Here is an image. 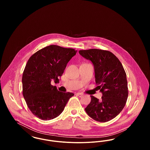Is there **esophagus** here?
<instances>
[{"mask_svg":"<svg viewBox=\"0 0 150 150\" xmlns=\"http://www.w3.org/2000/svg\"><path fill=\"white\" fill-rule=\"evenodd\" d=\"M76 95L77 96H79V97H81L83 96V94H82V93H76Z\"/></svg>","mask_w":150,"mask_h":150,"instance_id":"34e87169","label":"esophagus"}]
</instances>
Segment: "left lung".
Here are the masks:
<instances>
[{
  "label": "left lung",
  "mask_w": 150,
  "mask_h": 150,
  "mask_svg": "<svg viewBox=\"0 0 150 150\" xmlns=\"http://www.w3.org/2000/svg\"><path fill=\"white\" fill-rule=\"evenodd\" d=\"M79 54L91 60L94 67L96 83L102 93L100 100L91 96L86 112L96 121L107 122L120 113L128 96L127 75L119 59L106 50H80Z\"/></svg>",
  "instance_id": "1"
}]
</instances>
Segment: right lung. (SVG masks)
<instances>
[{"instance_id": "add662e5", "label": "right lung", "mask_w": 150, "mask_h": 150, "mask_svg": "<svg viewBox=\"0 0 150 150\" xmlns=\"http://www.w3.org/2000/svg\"><path fill=\"white\" fill-rule=\"evenodd\" d=\"M76 53L72 48L50 45L33 54L23 72L22 94L31 112L39 119L49 120L59 116L74 94L63 93L51 84L59 81L69 61Z\"/></svg>"}]
</instances>
